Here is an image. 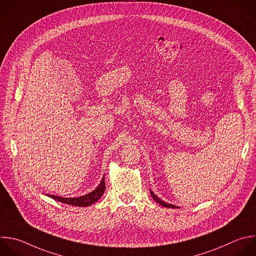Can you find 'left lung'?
Returning <instances> with one entry per match:
<instances>
[{
	"instance_id": "left-lung-1",
	"label": "left lung",
	"mask_w": 256,
	"mask_h": 256,
	"mask_svg": "<svg viewBox=\"0 0 256 256\" xmlns=\"http://www.w3.org/2000/svg\"><path fill=\"white\" fill-rule=\"evenodd\" d=\"M150 195H152V199L156 202V203H158L160 206H162V207H166V208H173V209H178L179 207L178 206H175V205H173V204H168V203H166V202H164V201H162V199H160V198H158V196L152 191V190H150Z\"/></svg>"
}]
</instances>
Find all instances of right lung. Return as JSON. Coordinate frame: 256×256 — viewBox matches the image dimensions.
<instances>
[{
	"label": "right lung",
	"mask_w": 256,
	"mask_h": 256,
	"mask_svg": "<svg viewBox=\"0 0 256 256\" xmlns=\"http://www.w3.org/2000/svg\"><path fill=\"white\" fill-rule=\"evenodd\" d=\"M104 191H106V183H104V176L102 180L100 181L98 188L84 196L73 197V198H64V197L55 196V195H51V194H46V196H48L58 202H62L64 204L77 206V207H88V206H90L92 204L96 203V201H98L100 199V197L104 195Z\"/></svg>",
	"instance_id": "obj_1"
}]
</instances>
